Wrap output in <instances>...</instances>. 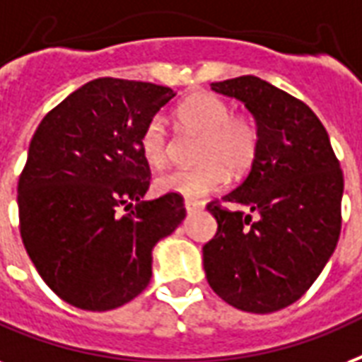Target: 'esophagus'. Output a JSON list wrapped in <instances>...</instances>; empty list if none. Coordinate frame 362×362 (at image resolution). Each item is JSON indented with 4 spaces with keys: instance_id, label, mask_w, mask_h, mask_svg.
<instances>
[{
    "instance_id": "esophagus-1",
    "label": "esophagus",
    "mask_w": 362,
    "mask_h": 362,
    "mask_svg": "<svg viewBox=\"0 0 362 362\" xmlns=\"http://www.w3.org/2000/svg\"><path fill=\"white\" fill-rule=\"evenodd\" d=\"M184 206H186V212L187 214H192V212H199L203 206L199 205V203H195V201H186L184 203Z\"/></svg>"
}]
</instances>
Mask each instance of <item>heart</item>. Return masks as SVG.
<instances>
[{"mask_svg": "<svg viewBox=\"0 0 362 362\" xmlns=\"http://www.w3.org/2000/svg\"><path fill=\"white\" fill-rule=\"evenodd\" d=\"M176 121L184 131L201 136L195 169L170 170L156 180L159 193H176L187 201H201L226 186L228 173L245 175L260 148V132L248 115H231L220 96L195 93L176 107ZM140 153L150 167L169 161V134L159 117L146 123L140 134Z\"/></svg>", "mask_w": 362, "mask_h": 362, "instance_id": "heart-1", "label": "heart"}]
</instances>
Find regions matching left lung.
Segmentation results:
<instances>
[{
	"label": "left lung",
	"instance_id": "obj_1",
	"mask_svg": "<svg viewBox=\"0 0 362 362\" xmlns=\"http://www.w3.org/2000/svg\"><path fill=\"white\" fill-rule=\"evenodd\" d=\"M211 89L245 104L260 148L241 186L222 197L247 214L206 205L218 222L203 247L206 281L237 310L272 313L302 298L334 252L344 175L327 129L302 100L255 76Z\"/></svg>",
	"mask_w": 362,
	"mask_h": 362
}]
</instances>
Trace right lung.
<instances>
[{
    "mask_svg": "<svg viewBox=\"0 0 362 362\" xmlns=\"http://www.w3.org/2000/svg\"><path fill=\"white\" fill-rule=\"evenodd\" d=\"M175 90L100 77L43 117L18 180L21 237L57 296L115 310L151 279V250L186 218L176 193L144 201L150 165L140 134Z\"/></svg>",
    "mask_w": 362,
    "mask_h": 362,
    "instance_id": "right-lung-1",
    "label": "right lung"
}]
</instances>
